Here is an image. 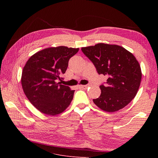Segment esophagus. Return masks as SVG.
Wrapping results in <instances>:
<instances>
[{
	"label": "esophagus",
	"mask_w": 158,
	"mask_h": 158,
	"mask_svg": "<svg viewBox=\"0 0 158 158\" xmlns=\"http://www.w3.org/2000/svg\"><path fill=\"white\" fill-rule=\"evenodd\" d=\"M88 86L89 85H80V87L82 89H86Z\"/></svg>",
	"instance_id": "esophagus-1"
}]
</instances>
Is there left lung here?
Listing matches in <instances>:
<instances>
[{
    "instance_id": "8db88e82",
    "label": "left lung",
    "mask_w": 158,
    "mask_h": 158,
    "mask_svg": "<svg viewBox=\"0 0 158 158\" xmlns=\"http://www.w3.org/2000/svg\"><path fill=\"white\" fill-rule=\"evenodd\" d=\"M98 74L107 76L106 85L100 86L101 94L94 99L101 110L113 113L126 106L137 94L142 70L136 58L125 48L114 44H97L82 47Z\"/></svg>"
}]
</instances>
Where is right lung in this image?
<instances>
[{"label":"right lung","mask_w":158,"mask_h":158,"mask_svg":"<svg viewBox=\"0 0 158 158\" xmlns=\"http://www.w3.org/2000/svg\"><path fill=\"white\" fill-rule=\"evenodd\" d=\"M79 48L48 47L30 57L22 70L21 82L25 95L41 113L54 116L70 104L75 90L57 80L64 73L70 58Z\"/></svg>","instance_id":"add662e5"}]
</instances>
